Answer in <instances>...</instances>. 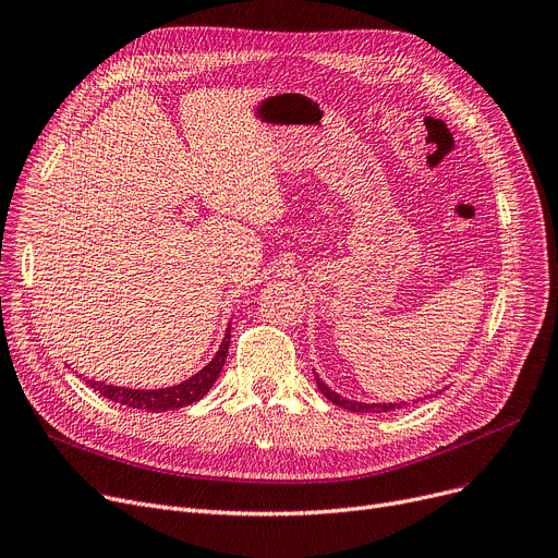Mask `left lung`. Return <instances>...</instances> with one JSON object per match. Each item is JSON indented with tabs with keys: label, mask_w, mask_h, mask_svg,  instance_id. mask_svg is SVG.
Segmentation results:
<instances>
[{
	"label": "left lung",
	"mask_w": 558,
	"mask_h": 558,
	"mask_svg": "<svg viewBox=\"0 0 558 558\" xmlns=\"http://www.w3.org/2000/svg\"><path fill=\"white\" fill-rule=\"evenodd\" d=\"M316 377V387L320 389V393H324L332 404H337V407H343V409H348V412H366V414H379V412H393V409H402L407 402H375V404H368V402H357V400H345V398H341L339 393H335V391H330V387H326L324 383H320V377L318 375H314Z\"/></svg>",
	"instance_id": "1"
}]
</instances>
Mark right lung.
<instances>
[{
	"label": "right lung",
	"instance_id": "add662e5",
	"mask_svg": "<svg viewBox=\"0 0 558 558\" xmlns=\"http://www.w3.org/2000/svg\"><path fill=\"white\" fill-rule=\"evenodd\" d=\"M228 345H230V328L217 350V355L213 357V362L208 366H203L196 375L185 379V383L167 387V389H124V387L95 383V379H87V387H93L95 391H99L104 398H108L112 402H120V404L133 407V409H144V412H154V414L169 412V409L187 407V404L201 400L217 383V377L228 357Z\"/></svg>",
	"mask_w": 558,
	"mask_h": 558
}]
</instances>
